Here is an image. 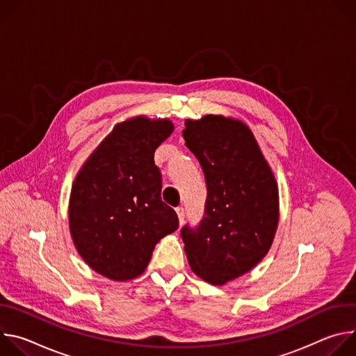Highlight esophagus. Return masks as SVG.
Here are the masks:
<instances>
[{
    "mask_svg": "<svg viewBox=\"0 0 356 356\" xmlns=\"http://www.w3.org/2000/svg\"><path fill=\"white\" fill-rule=\"evenodd\" d=\"M176 213H177V217H179V221H180V225L183 224V221H184V217H186V210H184V207H177L176 209Z\"/></svg>",
    "mask_w": 356,
    "mask_h": 356,
    "instance_id": "esophagus-1",
    "label": "esophagus"
}]
</instances>
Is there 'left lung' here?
<instances>
[{"instance_id": "obj_1", "label": "left lung", "mask_w": 356, "mask_h": 356, "mask_svg": "<svg viewBox=\"0 0 356 356\" xmlns=\"http://www.w3.org/2000/svg\"><path fill=\"white\" fill-rule=\"evenodd\" d=\"M186 146L204 172V217L181 231L193 272L221 286L257 266L277 228L279 195L273 173L250 129L241 121L206 115L186 121Z\"/></svg>"}]
</instances>
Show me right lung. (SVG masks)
<instances>
[{"label":"right lung","instance_id":"right-lung-1","mask_svg":"<svg viewBox=\"0 0 356 356\" xmlns=\"http://www.w3.org/2000/svg\"><path fill=\"white\" fill-rule=\"evenodd\" d=\"M172 132L169 120L118 124L73 183V242L88 266L111 280L143 273L155 245L179 228L176 211L162 201V173L154 161Z\"/></svg>","mask_w":356,"mask_h":356}]
</instances>
